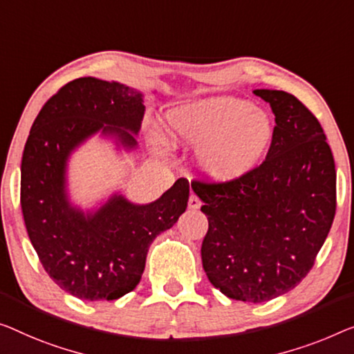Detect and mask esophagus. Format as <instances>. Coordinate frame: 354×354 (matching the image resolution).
<instances>
[{
    "label": "esophagus",
    "mask_w": 354,
    "mask_h": 354,
    "mask_svg": "<svg viewBox=\"0 0 354 354\" xmlns=\"http://www.w3.org/2000/svg\"><path fill=\"white\" fill-rule=\"evenodd\" d=\"M200 207H202V202H200V198L195 194H191V197H189V208L198 209Z\"/></svg>",
    "instance_id": "obj_1"
}]
</instances>
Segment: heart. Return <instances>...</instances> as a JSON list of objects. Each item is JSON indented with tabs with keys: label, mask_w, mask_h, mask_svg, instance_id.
I'll return each mask as SVG.
<instances>
[{
	"label": "heart",
	"mask_w": 354,
	"mask_h": 354,
	"mask_svg": "<svg viewBox=\"0 0 354 354\" xmlns=\"http://www.w3.org/2000/svg\"><path fill=\"white\" fill-rule=\"evenodd\" d=\"M162 127L171 145L197 147L198 171L219 184L235 183L254 171L275 136V125L266 111L229 95L168 109ZM154 147L160 152L156 141Z\"/></svg>",
	"instance_id": "1"
}]
</instances>
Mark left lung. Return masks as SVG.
I'll list each match as a JSON object with an SVG mask.
<instances>
[{"label": "left lung", "mask_w": 354, "mask_h": 354, "mask_svg": "<svg viewBox=\"0 0 354 354\" xmlns=\"http://www.w3.org/2000/svg\"><path fill=\"white\" fill-rule=\"evenodd\" d=\"M275 114L262 165L235 183H192L208 232L207 277L230 299L262 304L307 277L335 214V163L318 119L294 95L256 88Z\"/></svg>", "instance_id": "1"}]
</instances>
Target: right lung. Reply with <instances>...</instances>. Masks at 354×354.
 Returning a JSON list of instances; mask_svg holds the SVG:
<instances>
[{
    "instance_id": "right-lung-1",
    "label": "right lung",
    "mask_w": 354,
    "mask_h": 354,
    "mask_svg": "<svg viewBox=\"0 0 354 354\" xmlns=\"http://www.w3.org/2000/svg\"><path fill=\"white\" fill-rule=\"evenodd\" d=\"M143 103L145 92L125 84L75 79L42 106L25 143L20 203L26 232L44 270L77 299L115 300L133 291L151 243L187 208L184 178L151 203L114 191L82 208L71 197L73 154L95 135L118 156L138 149Z\"/></svg>"
}]
</instances>
